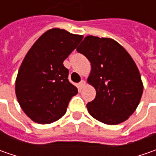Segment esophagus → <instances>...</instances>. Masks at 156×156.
Segmentation results:
<instances>
[{
    "label": "esophagus",
    "mask_w": 156,
    "mask_h": 156,
    "mask_svg": "<svg viewBox=\"0 0 156 156\" xmlns=\"http://www.w3.org/2000/svg\"><path fill=\"white\" fill-rule=\"evenodd\" d=\"M84 86H85V81H84V80H81V81L79 82V87L81 88V87H84Z\"/></svg>",
    "instance_id": "34e87169"
}]
</instances>
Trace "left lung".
Returning a JSON list of instances; mask_svg holds the SVG:
<instances>
[{
  "mask_svg": "<svg viewBox=\"0 0 156 156\" xmlns=\"http://www.w3.org/2000/svg\"><path fill=\"white\" fill-rule=\"evenodd\" d=\"M91 63L87 78L96 90L87 104L92 116L101 122L115 125L135 112L143 92L139 70L134 60L117 41L88 35L76 48Z\"/></svg>",
  "mask_w": 156,
  "mask_h": 156,
  "instance_id": "1",
  "label": "left lung"
}]
</instances>
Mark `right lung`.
<instances>
[{
  "mask_svg": "<svg viewBox=\"0 0 156 156\" xmlns=\"http://www.w3.org/2000/svg\"><path fill=\"white\" fill-rule=\"evenodd\" d=\"M83 38L64 29L48 30L27 52L15 81V94L24 113L34 122L48 124L65 115L78 93L69 81L63 62Z\"/></svg>",
  "mask_w": 156,
  "mask_h": 156,
  "instance_id": "add662e5",
  "label": "right lung"
}]
</instances>
